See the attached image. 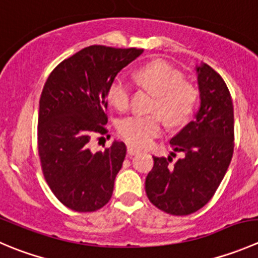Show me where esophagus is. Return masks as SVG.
<instances>
[{
    "label": "esophagus",
    "mask_w": 258,
    "mask_h": 258,
    "mask_svg": "<svg viewBox=\"0 0 258 258\" xmlns=\"http://www.w3.org/2000/svg\"><path fill=\"white\" fill-rule=\"evenodd\" d=\"M140 152V150L135 149L134 146H127V154L128 156H134V155H137Z\"/></svg>",
    "instance_id": "esophagus-1"
}]
</instances>
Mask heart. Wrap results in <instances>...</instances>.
<instances>
[{
	"instance_id": "b5f03b06",
	"label": "heart",
	"mask_w": 258,
	"mask_h": 258,
	"mask_svg": "<svg viewBox=\"0 0 258 258\" xmlns=\"http://www.w3.org/2000/svg\"><path fill=\"white\" fill-rule=\"evenodd\" d=\"M137 82L157 93L155 109L161 111L171 124L187 121L197 102V92L184 83V77L167 62L152 61L136 74ZM132 84L123 77H117L108 88V99L117 109L124 111L131 101ZM165 119L160 113H136L121 119L118 132L128 144L144 147L151 144L164 128Z\"/></svg>"
}]
</instances>
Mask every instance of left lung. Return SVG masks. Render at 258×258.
<instances>
[{
	"mask_svg": "<svg viewBox=\"0 0 258 258\" xmlns=\"http://www.w3.org/2000/svg\"><path fill=\"white\" fill-rule=\"evenodd\" d=\"M201 107L196 119L177 132L170 145L182 157L172 164L154 157L145 181L147 198L172 216H187L203 208L223 180L234 149V116L231 93L208 64L197 67Z\"/></svg>",
	"mask_w": 258,
	"mask_h": 258,
	"instance_id": "left-lung-1",
	"label": "left lung"
}]
</instances>
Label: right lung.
Segmentation results:
<instances>
[{
    "instance_id": "right-lung-1",
    "label": "right lung",
    "mask_w": 258,
    "mask_h": 258,
    "mask_svg": "<svg viewBox=\"0 0 258 258\" xmlns=\"http://www.w3.org/2000/svg\"><path fill=\"white\" fill-rule=\"evenodd\" d=\"M142 52L92 45L62 60L45 83L37 118L42 174L54 196L72 211L94 212L111 199L126 145L113 141L94 152L91 140L107 134L109 86Z\"/></svg>"
}]
</instances>
